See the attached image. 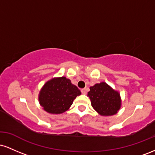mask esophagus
<instances>
[{
  "label": "esophagus",
  "mask_w": 155,
  "mask_h": 155,
  "mask_svg": "<svg viewBox=\"0 0 155 155\" xmlns=\"http://www.w3.org/2000/svg\"><path fill=\"white\" fill-rule=\"evenodd\" d=\"M81 93L84 94V95H86L87 92V88H84V89H81Z\"/></svg>",
  "instance_id": "34e87169"
}]
</instances>
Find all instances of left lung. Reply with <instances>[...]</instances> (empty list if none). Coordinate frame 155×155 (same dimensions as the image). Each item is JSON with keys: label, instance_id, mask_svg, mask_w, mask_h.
<instances>
[{"label": "left lung", "instance_id": "obj_1", "mask_svg": "<svg viewBox=\"0 0 155 155\" xmlns=\"http://www.w3.org/2000/svg\"><path fill=\"white\" fill-rule=\"evenodd\" d=\"M90 89L87 96L96 111L102 116H111L117 113L121 106L118 92L105 82L96 84Z\"/></svg>", "mask_w": 155, "mask_h": 155}]
</instances>
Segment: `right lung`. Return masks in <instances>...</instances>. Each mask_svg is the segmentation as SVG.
Returning <instances> with one entry per match:
<instances>
[{
  "mask_svg": "<svg viewBox=\"0 0 155 155\" xmlns=\"http://www.w3.org/2000/svg\"><path fill=\"white\" fill-rule=\"evenodd\" d=\"M81 92L70 79L65 77L54 78L47 81L39 93V103L46 111L61 114L71 106Z\"/></svg>",
  "mask_w": 155,
  "mask_h": 155,
  "instance_id": "obj_1",
  "label": "right lung"
}]
</instances>
